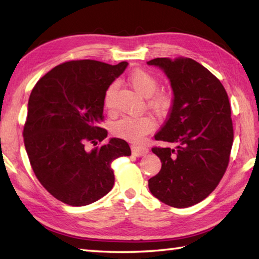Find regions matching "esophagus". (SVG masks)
<instances>
[{"label": "esophagus", "instance_id": "34e87169", "mask_svg": "<svg viewBox=\"0 0 259 259\" xmlns=\"http://www.w3.org/2000/svg\"><path fill=\"white\" fill-rule=\"evenodd\" d=\"M148 153V148L145 146H133V154L135 156H144Z\"/></svg>", "mask_w": 259, "mask_h": 259}]
</instances>
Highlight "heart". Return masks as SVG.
Returning <instances> with one entry per match:
<instances>
[{"label":"heart","instance_id":"1","mask_svg":"<svg viewBox=\"0 0 259 259\" xmlns=\"http://www.w3.org/2000/svg\"><path fill=\"white\" fill-rule=\"evenodd\" d=\"M130 84L140 95L148 97V106L157 115L163 116L169 112L172 105V96L166 91H156L159 88V78L147 69L138 68L130 73ZM116 90V83L113 82L107 87L104 95V106L111 109L114 104V94ZM155 128V123L148 116H126L113 125V134L117 137L138 143L144 136L150 134Z\"/></svg>","mask_w":259,"mask_h":259}]
</instances>
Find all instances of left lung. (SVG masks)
<instances>
[{
	"instance_id": "8db88e82",
	"label": "left lung",
	"mask_w": 259,
	"mask_h": 259,
	"mask_svg": "<svg viewBox=\"0 0 259 259\" xmlns=\"http://www.w3.org/2000/svg\"><path fill=\"white\" fill-rule=\"evenodd\" d=\"M147 64L163 69L174 90L172 107L155 139L177 145L152 148L162 166L148 179V188L170 207H191L218 186L229 165L234 136L229 96L211 72L191 58Z\"/></svg>"
}]
</instances>
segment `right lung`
<instances>
[{
  "instance_id": "obj_1",
  "label": "right lung",
  "mask_w": 259,
  "mask_h": 259,
  "mask_svg": "<svg viewBox=\"0 0 259 259\" xmlns=\"http://www.w3.org/2000/svg\"><path fill=\"white\" fill-rule=\"evenodd\" d=\"M126 65L65 61L42 76L30 93L25 148L38 182L61 202L82 207L103 198L115 181L112 162L131 155L128 143L120 138L85 150L87 144L95 146L107 137V130L99 126L104 95Z\"/></svg>"
}]
</instances>
